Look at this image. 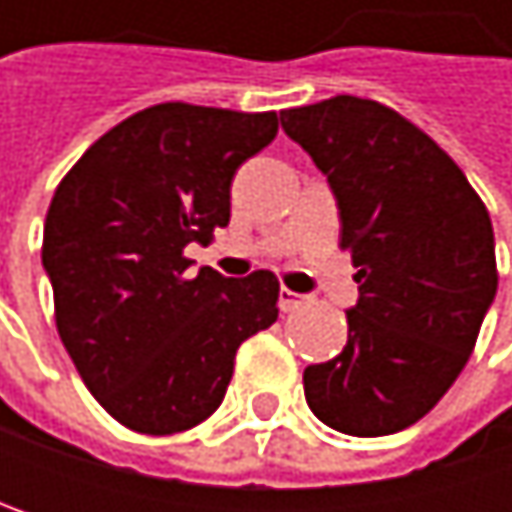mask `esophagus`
Here are the masks:
<instances>
[{
  "instance_id": "esophagus-1",
  "label": "esophagus",
  "mask_w": 512,
  "mask_h": 512,
  "mask_svg": "<svg viewBox=\"0 0 512 512\" xmlns=\"http://www.w3.org/2000/svg\"><path fill=\"white\" fill-rule=\"evenodd\" d=\"M302 302H305V296L293 293L290 287H281V290H278V305H281V311H296Z\"/></svg>"
}]
</instances>
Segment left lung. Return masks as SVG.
Returning <instances> with one entry per match:
<instances>
[{"label": "left lung", "instance_id": "1", "mask_svg": "<svg viewBox=\"0 0 512 512\" xmlns=\"http://www.w3.org/2000/svg\"><path fill=\"white\" fill-rule=\"evenodd\" d=\"M281 127L326 174L358 266L347 347L305 367V400L338 433L391 436L445 397L474 350L498 290L489 213L460 165L376 100L284 109Z\"/></svg>", "mask_w": 512, "mask_h": 512}]
</instances>
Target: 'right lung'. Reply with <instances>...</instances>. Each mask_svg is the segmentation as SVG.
I'll list each match as a JSON object with an SVG mask.
<instances>
[{
	"label": "right lung",
	"mask_w": 512,
	"mask_h": 512,
	"mask_svg": "<svg viewBox=\"0 0 512 512\" xmlns=\"http://www.w3.org/2000/svg\"><path fill=\"white\" fill-rule=\"evenodd\" d=\"M278 133L275 112L142 109L64 174L44 222L58 338L94 400L148 436L210 418L246 338L278 320V278L189 272V243L231 219V180Z\"/></svg>",
	"instance_id": "add662e5"
}]
</instances>
